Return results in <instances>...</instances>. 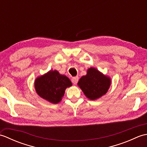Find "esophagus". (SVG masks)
<instances>
[{
  "label": "esophagus",
  "mask_w": 147,
  "mask_h": 147,
  "mask_svg": "<svg viewBox=\"0 0 147 147\" xmlns=\"http://www.w3.org/2000/svg\"><path fill=\"white\" fill-rule=\"evenodd\" d=\"M78 80H79L78 76H75V77H73V78H72L71 81H72V82L76 85V84H77L78 82Z\"/></svg>",
  "instance_id": "1"
}]
</instances>
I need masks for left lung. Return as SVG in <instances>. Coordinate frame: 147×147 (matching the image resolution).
<instances>
[{"instance_id":"8db88e82","label":"left lung","mask_w":147,"mask_h":147,"mask_svg":"<svg viewBox=\"0 0 147 147\" xmlns=\"http://www.w3.org/2000/svg\"><path fill=\"white\" fill-rule=\"evenodd\" d=\"M111 85L110 77L92 67L88 69L86 75L81 78L78 83L85 95L91 100H95L105 95Z\"/></svg>"}]
</instances>
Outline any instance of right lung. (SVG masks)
Wrapping results in <instances>:
<instances>
[{
	"mask_svg": "<svg viewBox=\"0 0 147 147\" xmlns=\"http://www.w3.org/2000/svg\"><path fill=\"white\" fill-rule=\"evenodd\" d=\"M73 85L68 78L57 70H50L37 77L34 82L35 91L40 97L52 104L62 100L65 89Z\"/></svg>",
	"mask_w": 147,
	"mask_h": 147,
	"instance_id": "obj_1",
	"label": "right lung"
}]
</instances>
